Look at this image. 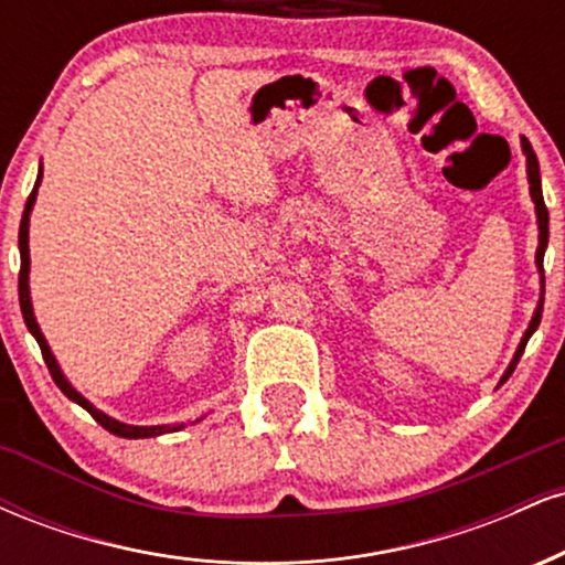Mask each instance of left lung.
Segmentation results:
<instances>
[{
  "label": "left lung",
  "mask_w": 565,
  "mask_h": 565,
  "mask_svg": "<svg viewBox=\"0 0 565 565\" xmlns=\"http://www.w3.org/2000/svg\"><path fill=\"white\" fill-rule=\"evenodd\" d=\"M523 153H526V161H529V183H531V199H534V204H536V220H540V249H536V265H540V270H542V274H544V268H542V260H544V249H547V238H550V215H547V206H544V196H542L540 159H536L534 148H531V142H529L526 138H523ZM542 281H544V278H542ZM542 305H544V297H540V305H536V313H534V319H531L529 329H526V334H523L521 345H518V350H515V359L510 361L508 372H504V377L499 380V385H502V382L508 380L512 372H515L518 361H521L523 350H526V342H529V337L536 332V327H540V321H542Z\"/></svg>",
  "instance_id": "1"
}]
</instances>
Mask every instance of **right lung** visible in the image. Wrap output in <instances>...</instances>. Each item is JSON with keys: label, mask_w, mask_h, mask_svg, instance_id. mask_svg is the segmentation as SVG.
<instances>
[{"label": "right lung", "mask_w": 565, "mask_h": 565, "mask_svg": "<svg viewBox=\"0 0 565 565\" xmlns=\"http://www.w3.org/2000/svg\"><path fill=\"white\" fill-rule=\"evenodd\" d=\"M39 180H42V172H39L36 178V185L34 191H31L29 201H25V210H23V217H21V231H18V246H21V276H18V297H21V313H23V321L25 327H29V332L36 337L39 342V350H42V359L44 364H47L50 374H53L55 385L61 387L63 393L68 395L71 401H76L82 408H87L89 414H93V419L97 425L106 427L108 433H114V436L119 438H151V436H161V433H172V430H180L183 425H159V427H135V425H125V423H116V419L108 417V414L97 412V408L89 404L87 398H84L82 393H76L74 387L68 385V380L63 377L61 366H57L55 355L50 353L47 348V340H44L42 329H39V323L34 319V310H31V297H29V215H31V206H34V199H36V188H39Z\"/></svg>", "instance_id": "add662e5"}]
</instances>
